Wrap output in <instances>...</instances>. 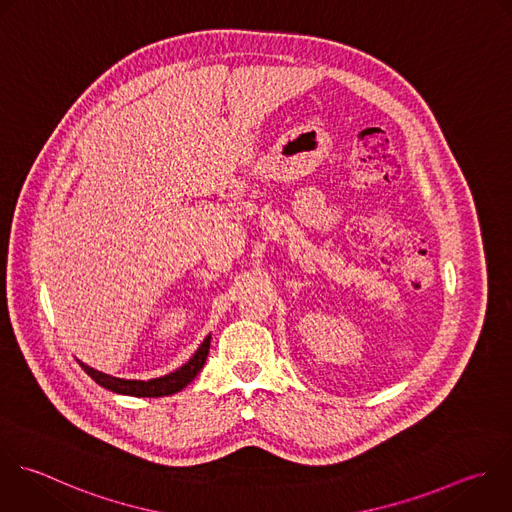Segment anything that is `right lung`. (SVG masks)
Returning a JSON list of instances; mask_svg holds the SVG:
<instances>
[{
    "mask_svg": "<svg viewBox=\"0 0 512 512\" xmlns=\"http://www.w3.org/2000/svg\"><path fill=\"white\" fill-rule=\"evenodd\" d=\"M210 350V336H206V340L200 344V348L196 350V354L190 358V362H186L182 368H178L172 374H166L162 378H152V380H124V378H116L110 374H104L100 370L90 368L88 364L80 362V366L84 368L86 374H90L100 386L118 392V394H128V396H148V398H156V396H168L174 394L178 390H182L184 386H188L196 374L202 370V366L206 364V356Z\"/></svg>",
    "mask_w": 512,
    "mask_h": 512,
    "instance_id": "obj_1",
    "label": "right lung"
}]
</instances>
